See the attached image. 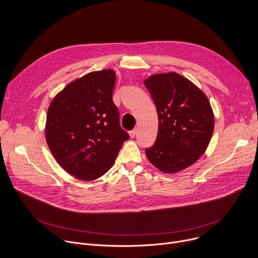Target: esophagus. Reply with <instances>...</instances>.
<instances>
[{"instance_id":"1","label":"esophagus","mask_w":258,"mask_h":258,"mask_svg":"<svg viewBox=\"0 0 258 258\" xmlns=\"http://www.w3.org/2000/svg\"><path fill=\"white\" fill-rule=\"evenodd\" d=\"M137 132H138V130H137V128H134L133 131H131V132H130V136H131V138H135V136L137 135Z\"/></svg>"}]
</instances>
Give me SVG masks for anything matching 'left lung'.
<instances>
[{
    "label": "left lung",
    "mask_w": 258,
    "mask_h": 258,
    "mask_svg": "<svg viewBox=\"0 0 258 258\" xmlns=\"http://www.w3.org/2000/svg\"><path fill=\"white\" fill-rule=\"evenodd\" d=\"M145 86L156 105L158 134L146 148L149 161L165 173L196 163L212 139L215 117L205 93L176 73L153 75Z\"/></svg>",
    "instance_id": "left-lung-1"
}]
</instances>
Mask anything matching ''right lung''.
Returning a JSON list of instances; mask_svg holds the SVG:
<instances>
[{"instance_id":"right-lung-1","label":"right lung","mask_w":258,"mask_h":258,"mask_svg":"<svg viewBox=\"0 0 258 258\" xmlns=\"http://www.w3.org/2000/svg\"><path fill=\"white\" fill-rule=\"evenodd\" d=\"M112 70L92 72L68 84L51 101L45 126L57 163L81 180L101 177L112 167L128 134L112 101Z\"/></svg>"}]
</instances>
